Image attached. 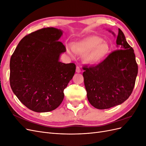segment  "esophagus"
<instances>
[{
    "label": "esophagus",
    "mask_w": 146,
    "mask_h": 146,
    "mask_svg": "<svg viewBox=\"0 0 146 146\" xmlns=\"http://www.w3.org/2000/svg\"><path fill=\"white\" fill-rule=\"evenodd\" d=\"M76 72H77V73L81 72V70H80V68L78 67V66H77V67H76Z\"/></svg>",
    "instance_id": "obj_1"
}]
</instances>
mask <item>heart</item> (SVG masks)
Listing matches in <instances>:
<instances>
[{
    "mask_svg": "<svg viewBox=\"0 0 146 146\" xmlns=\"http://www.w3.org/2000/svg\"><path fill=\"white\" fill-rule=\"evenodd\" d=\"M67 52L74 56L75 52L84 55V60L88 64L98 63L108 54L109 46L99 36H91L83 39L72 47H66Z\"/></svg>",
    "mask_w": 146,
    "mask_h": 146,
    "instance_id": "b5f03b06",
    "label": "heart"
}]
</instances>
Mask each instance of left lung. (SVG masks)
Segmentation results:
<instances>
[{
	"label": "left lung",
	"mask_w": 146,
	"mask_h": 146,
	"mask_svg": "<svg viewBox=\"0 0 146 146\" xmlns=\"http://www.w3.org/2000/svg\"><path fill=\"white\" fill-rule=\"evenodd\" d=\"M116 44L119 49L110 53L102 62L83 68L87 98L96 108L108 109L122 104L135 86L138 64L133 48L120 29Z\"/></svg>",
	"instance_id": "8db88e82"
}]
</instances>
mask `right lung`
<instances>
[{
    "mask_svg": "<svg viewBox=\"0 0 146 146\" xmlns=\"http://www.w3.org/2000/svg\"><path fill=\"white\" fill-rule=\"evenodd\" d=\"M62 34L54 27L35 31L21 39L11 55V90L33 111L48 112L58 107L76 72L74 63L59 61L60 54L66 50L58 41Z\"/></svg>",
    "mask_w": 146,
    "mask_h": 146,
    "instance_id": "add662e5",
    "label": "right lung"
}]
</instances>
